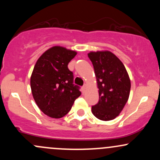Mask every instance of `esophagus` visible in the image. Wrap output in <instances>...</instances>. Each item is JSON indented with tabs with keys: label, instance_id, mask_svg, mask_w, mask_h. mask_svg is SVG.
<instances>
[{
	"label": "esophagus",
	"instance_id": "obj_1",
	"mask_svg": "<svg viewBox=\"0 0 160 160\" xmlns=\"http://www.w3.org/2000/svg\"><path fill=\"white\" fill-rule=\"evenodd\" d=\"M86 88H87V85H83V87H82V90H83V92H84V91H85V89H86Z\"/></svg>",
	"mask_w": 160,
	"mask_h": 160
}]
</instances>
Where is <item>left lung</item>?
<instances>
[{
	"label": "left lung",
	"mask_w": 160,
	"mask_h": 160,
	"mask_svg": "<svg viewBox=\"0 0 160 160\" xmlns=\"http://www.w3.org/2000/svg\"><path fill=\"white\" fill-rule=\"evenodd\" d=\"M88 57L93 65L99 95L98 103L92 106V112L102 121L112 120L118 116L129 98L128 73L111 52H91Z\"/></svg>",
	"instance_id": "8db88e82"
}]
</instances>
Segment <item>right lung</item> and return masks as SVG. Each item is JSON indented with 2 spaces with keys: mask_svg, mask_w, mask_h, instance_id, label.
I'll list each match as a JSON object with an SVG mask.
<instances>
[{
  "mask_svg": "<svg viewBox=\"0 0 160 160\" xmlns=\"http://www.w3.org/2000/svg\"><path fill=\"white\" fill-rule=\"evenodd\" d=\"M76 54L74 51L54 46L40 56L34 67L30 78L32 93L40 110L49 117H64L81 95L68 67Z\"/></svg>",
  "mask_w": 160,
  "mask_h": 160,
  "instance_id": "1",
  "label": "right lung"
}]
</instances>
